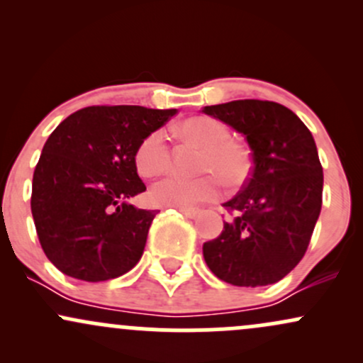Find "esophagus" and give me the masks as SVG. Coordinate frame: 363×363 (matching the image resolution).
<instances>
[{
  "label": "esophagus",
  "mask_w": 363,
  "mask_h": 363,
  "mask_svg": "<svg viewBox=\"0 0 363 363\" xmlns=\"http://www.w3.org/2000/svg\"><path fill=\"white\" fill-rule=\"evenodd\" d=\"M177 210L181 211L182 215H186L187 218H196V216L199 215L198 208H177Z\"/></svg>",
  "instance_id": "34e87169"
}]
</instances>
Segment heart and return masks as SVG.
I'll return each mask as SVG.
<instances>
[{
	"instance_id": "heart-1",
	"label": "heart",
	"mask_w": 363,
	"mask_h": 363,
	"mask_svg": "<svg viewBox=\"0 0 363 363\" xmlns=\"http://www.w3.org/2000/svg\"><path fill=\"white\" fill-rule=\"evenodd\" d=\"M182 138L203 147L199 157V172L215 173L228 187L240 186L251 174V155L244 145L232 141L230 131L218 119L198 116L186 119L179 126ZM170 150L162 129L148 133L135 152V165L145 177H153L167 170ZM215 175V176H216ZM214 176V177H215ZM211 174L198 177L167 176L150 191L155 205L189 208L213 199L218 194V181Z\"/></svg>"
}]
</instances>
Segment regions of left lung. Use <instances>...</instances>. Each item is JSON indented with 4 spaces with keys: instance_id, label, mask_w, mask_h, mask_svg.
I'll list each match as a JSON object with an SVG mask.
<instances>
[{
    "instance_id": "left-lung-1",
    "label": "left lung",
    "mask_w": 363,
    "mask_h": 363,
    "mask_svg": "<svg viewBox=\"0 0 363 363\" xmlns=\"http://www.w3.org/2000/svg\"><path fill=\"white\" fill-rule=\"evenodd\" d=\"M203 112L249 143L252 170L223 203L235 216L203 244L208 268L235 286L280 281L301 262L323 205V165L315 141L295 112L269 101H232Z\"/></svg>"
}]
</instances>
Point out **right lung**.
<instances>
[{"instance_id":"right-lung-1","label":"right lung","mask_w":363,"mask_h":363,"mask_svg":"<svg viewBox=\"0 0 363 363\" xmlns=\"http://www.w3.org/2000/svg\"><path fill=\"white\" fill-rule=\"evenodd\" d=\"M176 109L91 106L51 133L32 179L37 237L60 272L106 281L135 268L157 210L128 199L147 191L135 165L140 141Z\"/></svg>"}]
</instances>
